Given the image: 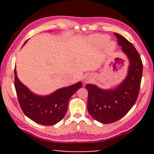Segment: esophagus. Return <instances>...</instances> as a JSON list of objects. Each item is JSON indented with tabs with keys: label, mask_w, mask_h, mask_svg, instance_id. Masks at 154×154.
<instances>
[{
	"label": "esophagus",
	"mask_w": 154,
	"mask_h": 154,
	"mask_svg": "<svg viewBox=\"0 0 154 154\" xmlns=\"http://www.w3.org/2000/svg\"><path fill=\"white\" fill-rule=\"evenodd\" d=\"M89 81H90V79H86L85 80V81H84V82H85V83H88V82H89Z\"/></svg>",
	"instance_id": "34e87169"
}]
</instances>
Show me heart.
Masks as SVG:
<instances>
[{
	"mask_svg": "<svg viewBox=\"0 0 154 154\" xmlns=\"http://www.w3.org/2000/svg\"><path fill=\"white\" fill-rule=\"evenodd\" d=\"M109 36L107 35L104 34H97L93 35L90 36V40L92 44H94V46L97 48H101L104 46L106 42L109 41ZM116 48V44L114 42L111 41L109 42L106 45V51L109 53H111L113 52Z\"/></svg>",
	"mask_w": 154,
	"mask_h": 154,
	"instance_id": "heart-1",
	"label": "heart"
}]
</instances>
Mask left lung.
I'll use <instances>...</instances> for the list:
<instances>
[{
	"instance_id": "obj_1",
	"label": "left lung",
	"mask_w": 154,
	"mask_h": 154,
	"mask_svg": "<svg viewBox=\"0 0 154 154\" xmlns=\"http://www.w3.org/2000/svg\"><path fill=\"white\" fill-rule=\"evenodd\" d=\"M114 35L129 60L127 76L114 89L103 90L92 84L85 86L88 92V112L94 119L104 124L119 121L134 106L142 76V62L135 48L121 35L114 33Z\"/></svg>"
}]
</instances>
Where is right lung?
I'll list each match as a JSON object with an SVG mask.
<instances>
[{"label": "right lung", "instance_id": "right-lung-1", "mask_svg": "<svg viewBox=\"0 0 154 154\" xmlns=\"http://www.w3.org/2000/svg\"><path fill=\"white\" fill-rule=\"evenodd\" d=\"M14 87L21 109L27 117L36 123L53 125L64 117L69 100L82 87V83L60 88L49 95H37L19 80L14 68Z\"/></svg>", "mask_w": 154, "mask_h": 154}]
</instances>
